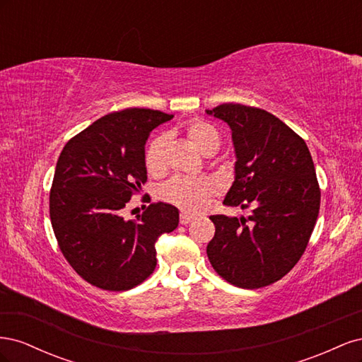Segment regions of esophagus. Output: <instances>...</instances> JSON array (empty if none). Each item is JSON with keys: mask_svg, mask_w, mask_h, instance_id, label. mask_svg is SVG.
I'll return each mask as SVG.
<instances>
[{"mask_svg": "<svg viewBox=\"0 0 362 362\" xmlns=\"http://www.w3.org/2000/svg\"><path fill=\"white\" fill-rule=\"evenodd\" d=\"M193 218H194V216L182 211V213L180 214V223H181V225H187V223H190V222L193 221Z\"/></svg>", "mask_w": 362, "mask_h": 362, "instance_id": "esophagus-1", "label": "esophagus"}]
</instances>
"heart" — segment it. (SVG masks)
<instances>
[{
  "label": "heart",
  "instance_id": "1",
  "mask_svg": "<svg viewBox=\"0 0 362 362\" xmlns=\"http://www.w3.org/2000/svg\"><path fill=\"white\" fill-rule=\"evenodd\" d=\"M189 140L194 148L206 154L218 148L221 137L216 128L201 119H193L187 125ZM169 137L166 134L157 136L151 140L145 152V166L149 173L158 175L166 169V148ZM214 193L211 181L205 178H184L177 177L163 185L161 196L164 201L177 205L185 213H201L210 202Z\"/></svg>",
  "mask_w": 362,
  "mask_h": 362
}]
</instances>
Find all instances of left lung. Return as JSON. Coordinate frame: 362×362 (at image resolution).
<instances>
[{
	"mask_svg": "<svg viewBox=\"0 0 362 362\" xmlns=\"http://www.w3.org/2000/svg\"><path fill=\"white\" fill-rule=\"evenodd\" d=\"M233 131L235 180L228 206L250 208L247 217L210 216L206 246L213 269L240 288L270 286L298 264L320 210V187L305 140L272 113L242 104L205 110Z\"/></svg>",
	"mask_w": 362,
	"mask_h": 362,
	"instance_id": "8db88e82",
	"label": "left lung"
}]
</instances>
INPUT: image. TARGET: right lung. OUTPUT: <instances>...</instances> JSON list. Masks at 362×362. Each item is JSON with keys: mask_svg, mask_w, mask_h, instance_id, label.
<instances>
[{"mask_svg": "<svg viewBox=\"0 0 362 362\" xmlns=\"http://www.w3.org/2000/svg\"><path fill=\"white\" fill-rule=\"evenodd\" d=\"M173 115L125 108L105 115L64 145L49 192V217L63 257L92 286L124 291L157 266L156 242L180 222L178 208L151 204L137 221L122 210L146 182L149 133Z\"/></svg>", "mask_w": 362, "mask_h": 362, "instance_id": "right-lung-1", "label": "right lung"}]
</instances>
